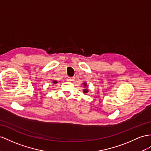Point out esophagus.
I'll return each instance as SVG.
<instances>
[{
    "mask_svg": "<svg viewBox=\"0 0 151 151\" xmlns=\"http://www.w3.org/2000/svg\"><path fill=\"white\" fill-rule=\"evenodd\" d=\"M75 78L74 77H68V78H67V80L68 81H71V82H72V81H74L75 80Z\"/></svg>",
    "mask_w": 151,
    "mask_h": 151,
    "instance_id": "obj_1",
    "label": "esophagus"
}]
</instances>
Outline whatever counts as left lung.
Returning a JSON list of instances; mask_svg holds the SVG:
<instances>
[{"mask_svg": "<svg viewBox=\"0 0 151 151\" xmlns=\"http://www.w3.org/2000/svg\"><path fill=\"white\" fill-rule=\"evenodd\" d=\"M83 85H84V86H85V89L83 91V92H84V93H87V92H88V89H87V88H86V87L87 86V85L86 83H83Z\"/></svg>", "mask_w": 151, "mask_h": 151, "instance_id": "obj_1", "label": "left lung"}]
</instances>
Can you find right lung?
Listing matches in <instances>:
<instances>
[{"label":"right lung","mask_w":151,"mask_h":151,"mask_svg":"<svg viewBox=\"0 0 151 151\" xmlns=\"http://www.w3.org/2000/svg\"><path fill=\"white\" fill-rule=\"evenodd\" d=\"M53 83L54 84H56V83H57V81H56V80H53Z\"/></svg>","instance_id":"add662e5"}]
</instances>
